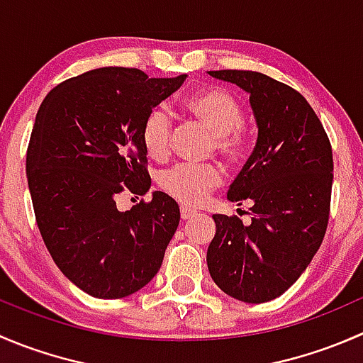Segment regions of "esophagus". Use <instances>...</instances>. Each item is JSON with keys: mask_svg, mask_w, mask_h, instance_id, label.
<instances>
[{"mask_svg": "<svg viewBox=\"0 0 363 363\" xmlns=\"http://www.w3.org/2000/svg\"><path fill=\"white\" fill-rule=\"evenodd\" d=\"M195 216H196V211H193V208H188V207H181L182 221H188V219L195 218Z\"/></svg>", "mask_w": 363, "mask_h": 363, "instance_id": "34e87169", "label": "esophagus"}]
</instances>
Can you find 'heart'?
I'll return each instance as SVG.
<instances>
[{
    "label": "heart",
    "instance_id": "obj_1",
    "mask_svg": "<svg viewBox=\"0 0 363 363\" xmlns=\"http://www.w3.org/2000/svg\"><path fill=\"white\" fill-rule=\"evenodd\" d=\"M184 108L216 137V149L228 160H240L246 152L247 133L242 126L244 111L239 101L223 89H205L186 98ZM142 145L149 158L161 161L170 155L172 117L164 107L149 111L142 123ZM223 172L216 164L179 163L158 175L160 188L184 205L203 203L219 188Z\"/></svg>",
    "mask_w": 363,
    "mask_h": 363
}]
</instances>
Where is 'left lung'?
<instances>
[{"instance_id":"left-lung-1","label":"left lung","mask_w":363,"mask_h":363,"mask_svg":"<svg viewBox=\"0 0 363 363\" xmlns=\"http://www.w3.org/2000/svg\"><path fill=\"white\" fill-rule=\"evenodd\" d=\"M208 75L250 94L258 126L255 151L226 195L239 205L251 202V223L212 216L208 272L233 298L269 302L302 276L323 242L334 179L330 140L294 87L250 69Z\"/></svg>"}]
</instances>
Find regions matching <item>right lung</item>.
<instances>
[{
  "mask_svg": "<svg viewBox=\"0 0 363 363\" xmlns=\"http://www.w3.org/2000/svg\"><path fill=\"white\" fill-rule=\"evenodd\" d=\"M188 75L149 79L137 68L91 69L54 87L36 112L26 156L36 225L75 286L123 298L158 274L181 212L161 191L117 211V195H145L142 123Z\"/></svg>",
  "mask_w": 363,
  "mask_h": 363,
  "instance_id": "1",
  "label": "right lung"
}]
</instances>
